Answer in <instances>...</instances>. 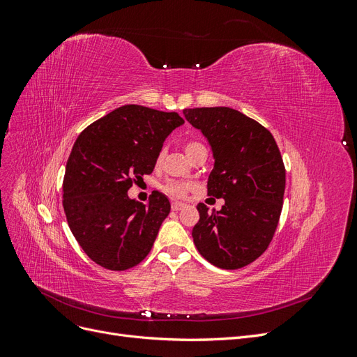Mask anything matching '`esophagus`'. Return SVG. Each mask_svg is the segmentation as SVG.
<instances>
[{
	"label": "esophagus",
	"mask_w": 357,
	"mask_h": 357,
	"mask_svg": "<svg viewBox=\"0 0 357 357\" xmlns=\"http://www.w3.org/2000/svg\"><path fill=\"white\" fill-rule=\"evenodd\" d=\"M183 207H185V204H183V202H178V201H172V202H171L172 211H178V210H181Z\"/></svg>",
	"instance_id": "1"
}]
</instances>
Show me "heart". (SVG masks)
Segmentation results:
<instances>
[{
    "label": "heart",
    "mask_w": 357,
    "mask_h": 357,
    "mask_svg": "<svg viewBox=\"0 0 357 357\" xmlns=\"http://www.w3.org/2000/svg\"><path fill=\"white\" fill-rule=\"evenodd\" d=\"M198 146H201L199 143H195V142H192V143H188L186 146H185V150H186V153H190L193 149L195 147H198ZM162 158H164V153H159L158 155V164L159 162L162 160ZM189 189H190V185H188V183H183V181H176V180H169V181H167L165 185H164V190L168 193V195H171V197H176V198H183V197H186L188 195V192H189Z\"/></svg>",
    "instance_id": "b5f03b06"
}]
</instances>
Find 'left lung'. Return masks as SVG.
Wrapping results in <instances>:
<instances>
[{
	"label": "left lung",
	"instance_id": "8db88e82",
	"mask_svg": "<svg viewBox=\"0 0 357 357\" xmlns=\"http://www.w3.org/2000/svg\"><path fill=\"white\" fill-rule=\"evenodd\" d=\"M208 139L214 168L208 197L223 198L219 211L199 202L192 236L198 252L222 269H238L271 243L283 208L286 169L273 134L229 107L183 110Z\"/></svg>",
	"mask_w": 357,
	"mask_h": 357
}]
</instances>
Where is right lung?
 <instances>
[{
  "instance_id": "add662e5",
  "label": "right lung",
  "mask_w": 357,
  "mask_h": 357,
  "mask_svg": "<svg viewBox=\"0 0 357 357\" xmlns=\"http://www.w3.org/2000/svg\"><path fill=\"white\" fill-rule=\"evenodd\" d=\"M183 119L128 104L95 121L75 139L63 177V211L83 252L112 271L138 265L152 250L168 198L152 192L144 205L129 188L152 174L165 138Z\"/></svg>"
}]
</instances>
